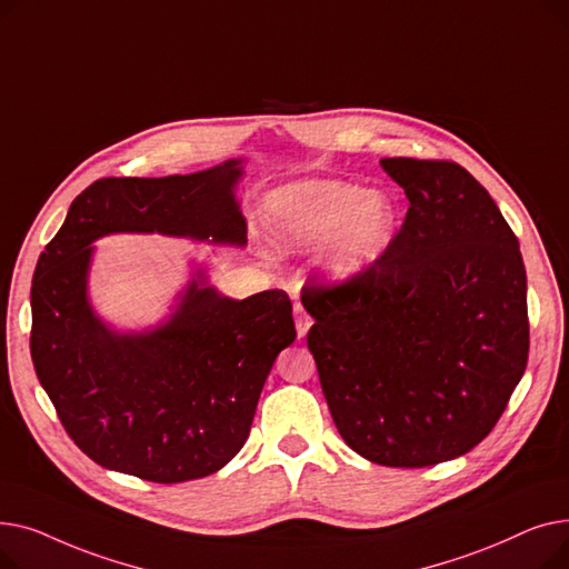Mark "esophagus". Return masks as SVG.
Segmentation results:
<instances>
[{
	"label": "esophagus",
	"instance_id": "1",
	"mask_svg": "<svg viewBox=\"0 0 569 569\" xmlns=\"http://www.w3.org/2000/svg\"><path fill=\"white\" fill-rule=\"evenodd\" d=\"M295 325H297V337H307L309 327H311V318L309 313L305 311V307L300 302H295Z\"/></svg>",
	"mask_w": 569,
	"mask_h": 569
}]
</instances>
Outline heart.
Returning <instances> with one entry per match:
<instances>
[{"instance_id":"heart-1","label":"heart","mask_w":569,"mask_h":569,"mask_svg":"<svg viewBox=\"0 0 569 569\" xmlns=\"http://www.w3.org/2000/svg\"><path fill=\"white\" fill-rule=\"evenodd\" d=\"M279 232L290 244L313 249L330 244V269L357 274L385 247L395 223V207L382 193H367L343 182L292 184L272 198Z\"/></svg>"}]
</instances>
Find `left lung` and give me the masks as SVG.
I'll list each match as a JSON object with an SVG mask.
<instances>
[{
    "instance_id": "left-lung-1",
    "label": "left lung",
    "mask_w": 569,
    "mask_h": 569,
    "mask_svg": "<svg viewBox=\"0 0 569 569\" xmlns=\"http://www.w3.org/2000/svg\"><path fill=\"white\" fill-rule=\"evenodd\" d=\"M410 204L387 249L302 305L322 395L350 450L425 468L480 445L530 348L519 239L489 191L445 159H382Z\"/></svg>"
}]
</instances>
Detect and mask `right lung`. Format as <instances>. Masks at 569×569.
I'll return each instance as SVG.
<instances>
[{
	"label": "right lung",
	"instance_id": "add662e5",
	"mask_svg": "<svg viewBox=\"0 0 569 569\" xmlns=\"http://www.w3.org/2000/svg\"><path fill=\"white\" fill-rule=\"evenodd\" d=\"M237 163L97 179L39 256L32 362L69 438L103 468L159 485L223 468L249 438L277 355L297 337L283 290L234 302L191 281L172 320L149 335H114L87 305L89 244L101 234L157 230L244 244Z\"/></svg>",
	"mask_w": 569,
	"mask_h": 569
}]
</instances>
